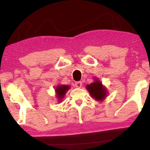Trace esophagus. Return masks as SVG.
<instances>
[{"label":"esophagus","instance_id":"obj_1","mask_svg":"<svg viewBox=\"0 0 150 150\" xmlns=\"http://www.w3.org/2000/svg\"><path fill=\"white\" fill-rule=\"evenodd\" d=\"M82 82H76L75 84V87H77V88H80V87H82Z\"/></svg>","mask_w":150,"mask_h":150}]
</instances>
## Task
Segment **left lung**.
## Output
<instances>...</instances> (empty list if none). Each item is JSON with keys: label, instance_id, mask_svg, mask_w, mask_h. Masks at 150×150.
I'll use <instances>...</instances> for the list:
<instances>
[{"label": "left lung", "instance_id": "1", "mask_svg": "<svg viewBox=\"0 0 150 150\" xmlns=\"http://www.w3.org/2000/svg\"><path fill=\"white\" fill-rule=\"evenodd\" d=\"M94 79V82L91 83L90 85L86 86V89L88 90L90 96L96 101H101L104 100L108 95L107 89L106 87L102 85L100 80H99L96 77Z\"/></svg>", "mask_w": 150, "mask_h": 150}]
</instances>
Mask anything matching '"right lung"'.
Returning <instances> with one entry per match:
<instances>
[{
    "instance_id": "obj_1",
    "label": "right lung",
    "mask_w": 150,
    "mask_h": 150,
    "mask_svg": "<svg viewBox=\"0 0 150 150\" xmlns=\"http://www.w3.org/2000/svg\"><path fill=\"white\" fill-rule=\"evenodd\" d=\"M70 85H58L56 86V97L58 99V102L61 103L63 101V98L65 97V94L68 92V89H70Z\"/></svg>"
}]
</instances>
